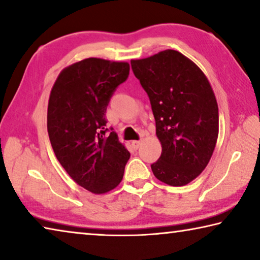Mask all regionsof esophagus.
<instances>
[{
    "mask_svg": "<svg viewBox=\"0 0 260 260\" xmlns=\"http://www.w3.org/2000/svg\"><path fill=\"white\" fill-rule=\"evenodd\" d=\"M132 147H133L134 149H139V147L141 146V142L140 141H136V140H134V141H132Z\"/></svg>",
    "mask_w": 260,
    "mask_h": 260,
    "instance_id": "esophagus-1",
    "label": "esophagus"
}]
</instances>
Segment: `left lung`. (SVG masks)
I'll list each match as a JSON object with an SVG mask.
<instances>
[{
  "instance_id": "obj_1",
  "label": "left lung",
  "mask_w": 260,
  "mask_h": 260,
  "mask_svg": "<svg viewBox=\"0 0 260 260\" xmlns=\"http://www.w3.org/2000/svg\"><path fill=\"white\" fill-rule=\"evenodd\" d=\"M131 64L150 100L161 144L152 173L170 186H186L203 172L217 144L219 112L212 87L204 72L177 50Z\"/></svg>"
}]
</instances>
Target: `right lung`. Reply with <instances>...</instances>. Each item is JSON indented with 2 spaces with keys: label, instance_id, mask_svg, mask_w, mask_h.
I'll use <instances>...</instances> for the list:
<instances>
[{
  "label": "right lung",
  "instance_id": "add662e5",
  "mask_svg": "<svg viewBox=\"0 0 260 260\" xmlns=\"http://www.w3.org/2000/svg\"><path fill=\"white\" fill-rule=\"evenodd\" d=\"M128 74L127 61L90 57L61 70L50 91L47 128L56 158L74 182L98 195L121 182L131 157L116 132L105 136L110 98Z\"/></svg>",
  "mask_w": 260,
  "mask_h": 260
}]
</instances>
